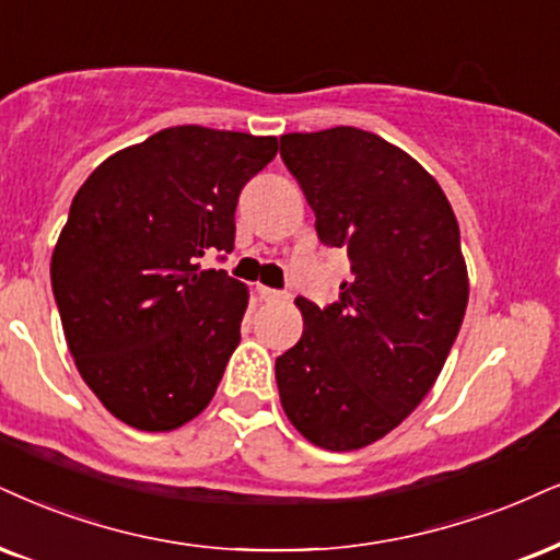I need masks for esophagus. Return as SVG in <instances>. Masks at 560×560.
Wrapping results in <instances>:
<instances>
[{"label": "esophagus", "mask_w": 560, "mask_h": 560, "mask_svg": "<svg viewBox=\"0 0 560 560\" xmlns=\"http://www.w3.org/2000/svg\"><path fill=\"white\" fill-rule=\"evenodd\" d=\"M257 293H259L261 301H282V299H285V293L272 291V288H265V285H259Z\"/></svg>", "instance_id": "obj_1"}]
</instances>
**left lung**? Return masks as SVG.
<instances>
[{
  "label": "left lung",
  "instance_id": "1",
  "mask_svg": "<svg viewBox=\"0 0 560 560\" xmlns=\"http://www.w3.org/2000/svg\"><path fill=\"white\" fill-rule=\"evenodd\" d=\"M280 155L353 272L327 308L295 299L303 335L275 361L280 402L303 439L353 452L395 431L444 369L470 295L459 225L436 178L374 132L282 135Z\"/></svg>",
  "mask_w": 560,
  "mask_h": 560
}]
</instances>
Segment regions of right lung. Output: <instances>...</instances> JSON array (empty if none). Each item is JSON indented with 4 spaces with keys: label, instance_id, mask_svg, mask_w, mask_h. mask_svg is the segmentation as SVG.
Masks as SVG:
<instances>
[{
    "label": "right lung",
    "instance_id": "obj_1",
    "mask_svg": "<svg viewBox=\"0 0 560 560\" xmlns=\"http://www.w3.org/2000/svg\"><path fill=\"white\" fill-rule=\"evenodd\" d=\"M275 153L278 137L184 124L106 158L74 195L54 299L80 376L121 423L174 431L210 405L248 291L197 259L231 252L241 189Z\"/></svg>",
    "mask_w": 560,
    "mask_h": 560
}]
</instances>
